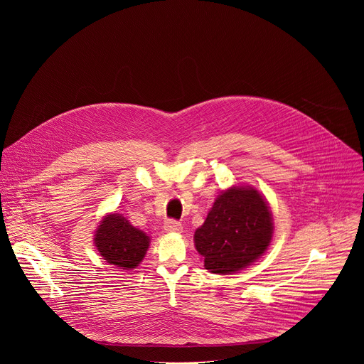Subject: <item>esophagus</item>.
<instances>
[{"mask_svg": "<svg viewBox=\"0 0 364 364\" xmlns=\"http://www.w3.org/2000/svg\"><path fill=\"white\" fill-rule=\"evenodd\" d=\"M164 229L168 233H181L183 232V225L180 222H176V220H167L166 225H164Z\"/></svg>", "mask_w": 364, "mask_h": 364, "instance_id": "esophagus-1", "label": "esophagus"}]
</instances>
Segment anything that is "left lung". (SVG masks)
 I'll list each match as a JSON object with an SVG mask.
<instances>
[{"mask_svg":"<svg viewBox=\"0 0 364 364\" xmlns=\"http://www.w3.org/2000/svg\"><path fill=\"white\" fill-rule=\"evenodd\" d=\"M274 219L265 196L252 186H232L215 200L194 246L204 268L230 275L252 265L269 247Z\"/></svg>","mask_w":364,"mask_h":364,"instance_id":"1","label":"left lung"}]
</instances>
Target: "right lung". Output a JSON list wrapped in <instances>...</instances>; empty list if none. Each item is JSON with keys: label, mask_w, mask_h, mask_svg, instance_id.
<instances>
[{"label": "right lung", "mask_w": 364, "mask_h": 364, "mask_svg": "<svg viewBox=\"0 0 364 364\" xmlns=\"http://www.w3.org/2000/svg\"><path fill=\"white\" fill-rule=\"evenodd\" d=\"M93 243L107 264L132 271L145 257L151 237L119 213H108L99 222Z\"/></svg>", "instance_id": "1"}]
</instances>
